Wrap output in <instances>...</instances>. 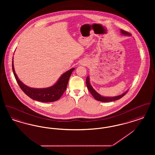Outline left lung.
<instances>
[{
	"instance_id": "1",
	"label": "left lung",
	"mask_w": 155,
	"mask_h": 155,
	"mask_svg": "<svg viewBox=\"0 0 155 155\" xmlns=\"http://www.w3.org/2000/svg\"><path fill=\"white\" fill-rule=\"evenodd\" d=\"M121 34L122 35H124L127 36H130L131 34H130L129 32L124 31V30H121ZM86 84H87V88L88 89L89 92H91V94H92V95L94 96V97L98 101H101V102H112V101H114L116 100H118L120 98H121L123 96H124L126 93H127L128 90L126 91L124 93H123V94L118 95V96H113V97H108V96H103L101 95H100L99 94H98L96 91L94 89L92 88V87L91 86L90 82H89V77L88 76L87 77L86 79Z\"/></svg>"
}]
</instances>
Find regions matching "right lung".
Wrapping results in <instances>:
<instances>
[{
    "instance_id": "obj_1",
    "label": "right lung",
    "mask_w": 155,
    "mask_h": 155,
    "mask_svg": "<svg viewBox=\"0 0 155 155\" xmlns=\"http://www.w3.org/2000/svg\"><path fill=\"white\" fill-rule=\"evenodd\" d=\"M12 69L15 78L20 88L27 95L33 100L42 102H54L61 97L67 88L68 80L72 72L74 70L73 68L62 74L55 84L50 87L45 88H30L23 84L20 81L16 73H15L13 58L12 61Z\"/></svg>"
}]
</instances>
